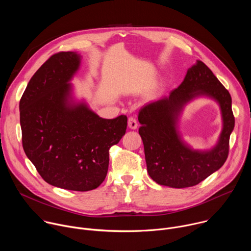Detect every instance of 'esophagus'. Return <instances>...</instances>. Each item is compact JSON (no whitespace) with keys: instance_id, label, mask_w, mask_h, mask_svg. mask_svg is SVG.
Here are the masks:
<instances>
[{"instance_id":"obj_1","label":"esophagus","mask_w":251,"mask_h":251,"mask_svg":"<svg viewBox=\"0 0 251 251\" xmlns=\"http://www.w3.org/2000/svg\"><path fill=\"white\" fill-rule=\"evenodd\" d=\"M128 127H129L130 129H132V130L137 129L138 123H137V120H136L134 117H130V118L128 119Z\"/></svg>"}]
</instances>
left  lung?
I'll return each mask as SVG.
<instances>
[{
    "instance_id": "left-lung-1",
    "label": "left lung",
    "mask_w": 251,
    "mask_h": 251,
    "mask_svg": "<svg viewBox=\"0 0 251 251\" xmlns=\"http://www.w3.org/2000/svg\"><path fill=\"white\" fill-rule=\"evenodd\" d=\"M202 96L219 104L223 120L219 140L210 150H194L182 139L178 129L185 105ZM138 119L142 125L139 134L144 144L148 174L159 185L194 186L220 170L226 160L229 136L234 127L231 98L202 61L197 60L188 69L181 85L169 97L143 107Z\"/></svg>"
}]
</instances>
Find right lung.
Instances as JSON below:
<instances>
[{"label":"right lung","instance_id":"add662e5","mask_svg":"<svg viewBox=\"0 0 251 251\" xmlns=\"http://www.w3.org/2000/svg\"><path fill=\"white\" fill-rule=\"evenodd\" d=\"M80 60L76 52L51 56L27 83L20 115L25 152L41 177L62 189L90 191L105 179L109 149L125 135L127 117L101 118L74 99L70 81Z\"/></svg>","mask_w":251,"mask_h":251}]
</instances>
